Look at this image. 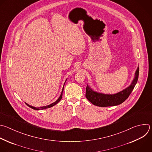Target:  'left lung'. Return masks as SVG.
<instances>
[{"label": "left lung", "instance_id": "8db88e82", "mask_svg": "<svg viewBox=\"0 0 152 152\" xmlns=\"http://www.w3.org/2000/svg\"><path fill=\"white\" fill-rule=\"evenodd\" d=\"M138 75L139 67H138L131 84L123 91L115 94H104L95 92L87 85L85 96L89 102L99 107L115 106L121 104L128 98L134 88L138 79Z\"/></svg>", "mask_w": 152, "mask_h": 152}]
</instances>
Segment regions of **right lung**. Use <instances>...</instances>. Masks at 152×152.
Segmentation results:
<instances>
[{
	"instance_id": "add662e5",
	"label": "right lung",
	"mask_w": 152,
	"mask_h": 152,
	"mask_svg": "<svg viewBox=\"0 0 152 152\" xmlns=\"http://www.w3.org/2000/svg\"><path fill=\"white\" fill-rule=\"evenodd\" d=\"M66 80H67V79H66ZM66 82H65V83H66ZM65 83H64V84H65ZM63 90H64V87H63V90H62V92H61V95H60V97L58 98V99H57V101H56V102H55L54 103H52V104H49V105H48V106H43V107H39V108H37V107H33V106H30V105H29V104H27V103H26L29 107H30V108H31V109H34V110H43V109H48V108H50V107H51L55 106L56 104H57V103H58L60 102V100H61V98H62Z\"/></svg>"
}]
</instances>
